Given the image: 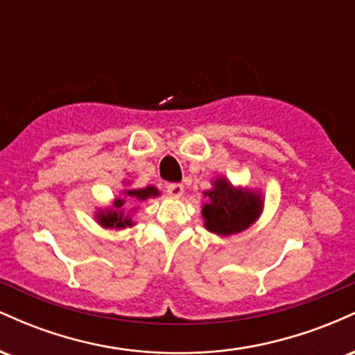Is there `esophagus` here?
<instances>
[{"label":"esophagus","instance_id":"esophagus-1","mask_svg":"<svg viewBox=\"0 0 355 355\" xmlns=\"http://www.w3.org/2000/svg\"><path fill=\"white\" fill-rule=\"evenodd\" d=\"M166 193H168L172 198L182 197V195H183V185H182V183H168V185H166Z\"/></svg>","mask_w":355,"mask_h":355}]
</instances>
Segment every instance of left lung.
<instances>
[{"label":"left lung","instance_id":"left-lung-1","mask_svg":"<svg viewBox=\"0 0 355 355\" xmlns=\"http://www.w3.org/2000/svg\"><path fill=\"white\" fill-rule=\"evenodd\" d=\"M211 189L203 191L207 202L202 207L205 229L217 235H234L248 229L263 209L259 191L237 189L225 177H217Z\"/></svg>","mask_w":355,"mask_h":355}]
</instances>
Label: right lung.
I'll list each match as a JSON object with an SVG mask.
<instances>
[{
	"label": "right lung",
	"instance_id": "1",
	"mask_svg": "<svg viewBox=\"0 0 355 355\" xmlns=\"http://www.w3.org/2000/svg\"><path fill=\"white\" fill-rule=\"evenodd\" d=\"M123 197L121 198H115L113 205L110 209L105 210H98L96 214V222L100 223L101 227L105 229H126V227H132L133 222L130 217H125L123 214V205L126 202V198H130L132 202H144L146 198H152V197H158L160 191H158L157 187H145V189H133V190H123L121 191Z\"/></svg>",
	"mask_w": 355,
	"mask_h": 355
}]
</instances>
